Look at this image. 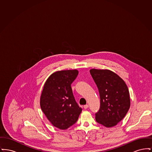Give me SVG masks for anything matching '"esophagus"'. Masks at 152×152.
I'll return each instance as SVG.
<instances>
[{
    "instance_id": "34e87169",
    "label": "esophagus",
    "mask_w": 152,
    "mask_h": 152,
    "mask_svg": "<svg viewBox=\"0 0 152 152\" xmlns=\"http://www.w3.org/2000/svg\"><path fill=\"white\" fill-rule=\"evenodd\" d=\"M89 107V106H88V105H85L84 106V108L85 109H87Z\"/></svg>"
}]
</instances>
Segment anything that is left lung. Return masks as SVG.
<instances>
[{
	"label": "left lung",
	"instance_id": "obj_1",
	"mask_svg": "<svg viewBox=\"0 0 152 152\" xmlns=\"http://www.w3.org/2000/svg\"><path fill=\"white\" fill-rule=\"evenodd\" d=\"M90 73L100 98L96 121L106 127H112L123 120L130 107L129 92L125 83L115 73L108 69H92Z\"/></svg>",
	"mask_w": 152,
	"mask_h": 152
}]
</instances>
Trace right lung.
<instances>
[{
    "mask_svg": "<svg viewBox=\"0 0 152 152\" xmlns=\"http://www.w3.org/2000/svg\"><path fill=\"white\" fill-rule=\"evenodd\" d=\"M77 70L53 73L47 80L40 97V107L53 126L66 129L77 121L82 111L73 94L71 84Z\"/></svg>",
    "mask_w": 152,
    "mask_h": 152,
    "instance_id": "right-lung-1",
    "label": "right lung"
}]
</instances>
